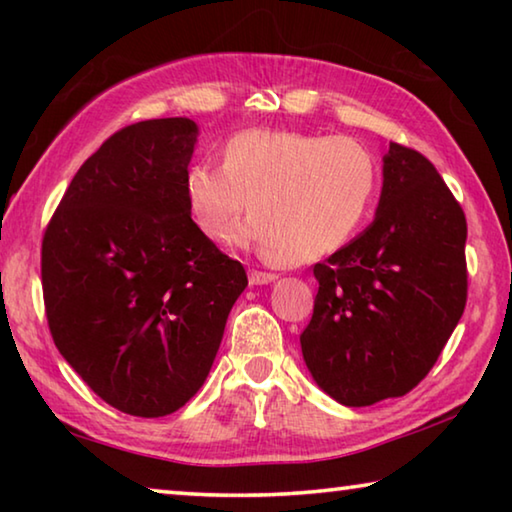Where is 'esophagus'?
Listing matches in <instances>:
<instances>
[{"mask_svg": "<svg viewBox=\"0 0 512 512\" xmlns=\"http://www.w3.org/2000/svg\"><path fill=\"white\" fill-rule=\"evenodd\" d=\"M275 273H266V271H250L248 273V280L250 284H255V287H262V284H271L275 280Z\"/></svg>", "mask_w": 512, "mask_h": 512, "instance_id": "obj_1", "label": "esophagus"}]
</instances>
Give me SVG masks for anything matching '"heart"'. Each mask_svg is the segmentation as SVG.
Segmentation results:
<instances>
[{
  "label": "heart",
  "mask_w": 512,
  "mask_h": 512,
  "mask_svg": "<svg viewBox=\"0 0 512 512\" xmlns=\"http://www.w3.org/2000/svg\"><path fill=\"white\" fill-rule=\"evenodd\" d=\"M377 185L375 158L352 137L248 128L221 144L219 167L198 162L185 171L183 198L205 239L223 241L246 207L237 244L277 264H302L357 235Z\"/></svg>",
  "instance_id": "1"
}]
</instances>
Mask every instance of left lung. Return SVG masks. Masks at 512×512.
Listing matches in <instances>:
<instances>
[{"mask_svg": "<svg viewBox=\"0 0 512 512\" xmlns=\"http://www.w3.org/2000/svg\"><path fill=\"white\" fill-rule=\"evenodd\" d=\"M467 223L422 153L391 142L375 221L314 266L302 357L345 406L402 397L427 377L463 316Z\"/></svg>", "mask_w": 512, "mask_h": 512, "instance_id": "obj_1", "label": "left lung"}]
</instances>
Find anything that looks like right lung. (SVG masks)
Wrapping results in <instances>:
<instances>
[{"instance_id": "right-lung-1", "label": "right lung", "mask_w": 512, "mask_h": 512, "mask_svg": "<svg viewBox=\"0 0 512 512\" xmlns=\"http://www.w3.org/2000/svg\"><path fill=\"white\" fill-rule=\"evenodd\" d=\"M196 137L187 117L121 128L76 171L42 239L58 352L103 402L137 418L192 400L248 284L187 214Z\"/></svg>"}]
</instances>
